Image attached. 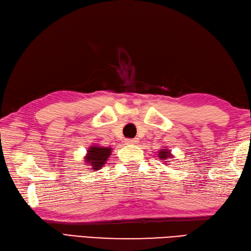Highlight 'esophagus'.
I'll list each match as a JSON object with an SVG mask.
<instances>
[{"mask_svg": "<svg viewBox=\"0 0 251 251\" xmlns=\"http://www.w3.org/2000/svg\"><path fill=\"white\" fill-rule=\"evenodd\" d=\"M126 144H129V145H134V144H137V143H139V140H137V139H126Z\"/></svg>", "mask_w": 251, "mask_h": 251, "instance_id": "34e87169", "label": "esophagus"}]
</instances>
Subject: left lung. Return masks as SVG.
I'll return each instance as SVG.
<instances>
[{"label":"left lung","instance_id":"obj_1","mask_svg":"<svg viewBox=\"0 0 251 251\" xmlns=\"http://www.w3.org/2000/svg\"><path fill=\"white\" fill-rule=\"evenodd\" d=\"M158 154H159L161 160H165V159H168V158L172 157V155L170 154V151L166 150V148H162V150H160V152H158Z\"/></svg>","mask_w":251,"mask_h":251}]
</instances>
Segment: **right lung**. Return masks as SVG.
<instances>
[{"instance_id": "obj_1", "label": "right lung", "mask_w": 251, "mask_h": 251, "mask_svg": "<svg viewBox=\"0 0 251 251\" xmlns=\"http://www.w3.org/2000/svg\"><path fill=\"white\" fill-rule=\"evenodd\" d=\"M111 154V147L92 146L85 156V162L90 163L92 170H100Z\"/></svg>"}]
</instances>
